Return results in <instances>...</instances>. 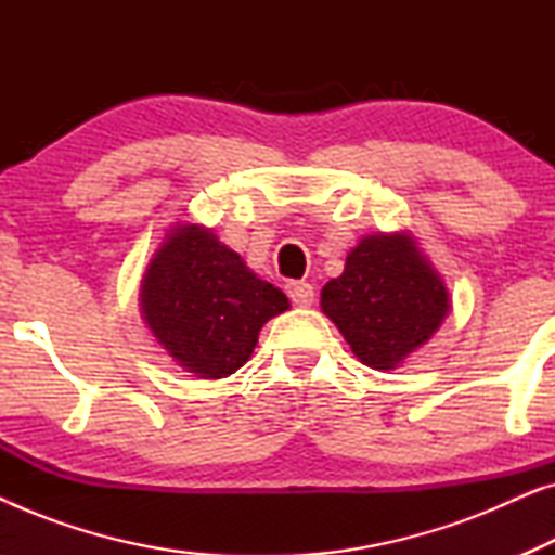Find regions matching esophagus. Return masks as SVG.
Returning a JSON list of instances; mask_svg holds the SVG:
<instances>
[{"mask_svg": "<svg viewBox=\"0 0 555 555\" xmlns=\"http://www.w3.org/2000/svg\"><path fill=\"white\" fill-rule=\"evenodd\" d=\"M285 291H287V298H291L295 306H302V308L310 306L315 298L313 285L306 283V280H293V283L285 285Z\"/></svg>", "mask_w": 555, "mask_h": 555, "instance_id": "34e87169", "label": "esophagus"}]
</instances>
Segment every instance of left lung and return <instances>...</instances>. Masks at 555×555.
<instances>
[{"label":"left lung","instance_id":"1","mask_svg":"<svg viewBox=\"0 0 555 555\" xmlns=\"http://www.w3.org/2000/svg\"><path fill=\"white\" fill-rule=\"evenodd\" d=\"M323 313L371 369H393L427 344L447 315V291L404 234H374L325 283Z\"/></svg>","mask_w":555,"mask_h":555}]
</instances>
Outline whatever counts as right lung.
Here are the masks:
<instances>
[{
	"instance_id": "1",
	"label": "right lung",
	"mask_w": 555,
	"mask_h": 555,
	"mask_svg": "<svg viewBox=\"0 0 555 555\" xmlns=\"http://www.w3.org/2000/svg\"><path fill=\"white\" fill-rule=\"evenodd\" d=\"M141 302L158 344L202 378L234 374L262 325L291 308L283 291L196 224L181 227L158 249L143 275Z\"/></svg>"
}]
</instances>
